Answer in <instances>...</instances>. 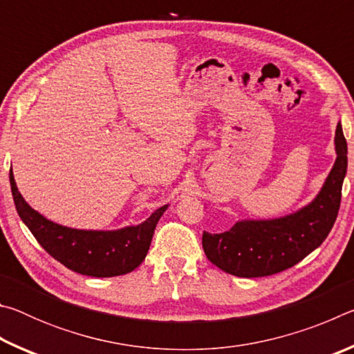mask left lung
I'll return each mask as SVG.
<instances>
[{
  "label": "left lung",
  "mask_w": 354,
  "mask_h": 354,
  "mask_svg": "<svg viewBox=\"0 0 354 354\" xmlns=\"http://www.w3.org/2000/svg\"><path fill=\"white\" fill-rule=\"evenodd\" d=\"M335 159L317 198L298 212L274 220H243L221 234L203 232V250L214 266L241 278L287 270L319 248L334 226L346 175V140L335 129Z\"/></svg>",
  "instance_id": "8db88e82"
}]
</instances>
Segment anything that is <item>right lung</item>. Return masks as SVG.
<instances>
[{
    "label": "right lung",
    "instance_id": "add662e5",
    "mask_svg": "<svg viewBox=\"0 0 354 354\" xmlns=\"http://www.w3.org/2000/svg\"><path fill=\"white\" fill-rule=\"evenodd\" d=\"M9 179L17 212L35 241L56 261L86 277H118L139 267L151 245L156 225L167 209L159 207L143 223L118 231L71 230L46 220L23 200L12 170Z\"/></svg>",
    "mask_w": 354,
    "mask_h": 354
}]
</instances>
